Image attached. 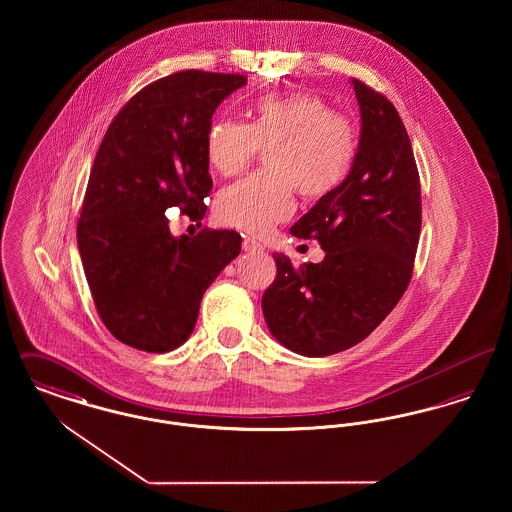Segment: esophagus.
<instances>
[{"label": "esophagus", "mask_w": 512, "mask_h": 512, "mask_svg": "<svg viewBox=\"0 0 512 512\" xmlns=\"http://www.w3.org/2000/svg\"><path fill=\"white\" fill-rule=\"evenodd\" d=\"M242 247H244V251H247V253H251V251H263V245L259 244V242H255L253 238H244Z\"/></svg>", "instance_id": "obj_1"}]
</instances>
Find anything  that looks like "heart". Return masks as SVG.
Wrapping results in <instances>:
<instances>
[{"label": "heart", "mask_w": 512, "mask_h": 512, "mask_svg": "<svg viewBox=\"0 0 512 512\" xmlns=\"http://www.w3.org/2000/svg\"><path fill=\"white\" fill-rule=\"evenodd\" d=\"M268 149L267 171L224 188L215 199L219 222L247 234H267L290 219L293 192L320 201L334 194L355 165L357 126L313 94L259 99L249 124L219 119L207 130L205 155L222 176H234Z\"/></svg>", "instance_id": "1"}]
</instances>
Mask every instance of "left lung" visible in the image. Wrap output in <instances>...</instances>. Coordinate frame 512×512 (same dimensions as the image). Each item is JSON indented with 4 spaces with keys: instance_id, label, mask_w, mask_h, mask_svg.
Instances as JSON below:
<instances>
[{
    "instance_id": "8db88e82",
    "label": "left lung",
    "mask_w": 512,
    "mask_h": 512,
    "mask_svg": "<svg viewBox=\"0 0 512 512\" xmlns=\"http://www.w3.org/2000/svg\"><path fill=\"white\" fill-rule=\"evenodd\" d=\"M353 88L363 119L355 165L290 230L318 240L324 261L295 267L274 253L276 278L263 293L268 330L305 357L345 351L390 315L420 238V176L405 124L384 94L357 78Z\"/></svg>"
}]
</instances>
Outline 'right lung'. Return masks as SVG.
Wrapping results in <instances>:
<instances>
[{
  "mask_svg": "<svg viewBox=\"0 0 512 512\" xmlns=\"http://www.w3.org/2000/svg\"><path fill=\"white\" fill-rule=\"evenodd\" d=\"M245 82L195 69L159 78L122 105L99 144L76 240L101 322L134 349L167 353L188 340L203 293L240 255L234 230L174 238L167 209L201 224L213 188L207 130Z\"/></svg>",
  "mask_w": 512,
  "mask_h": 512,
  "instance_id": "right-lung-1",
  "label": "right lung"
}]
</instances>
